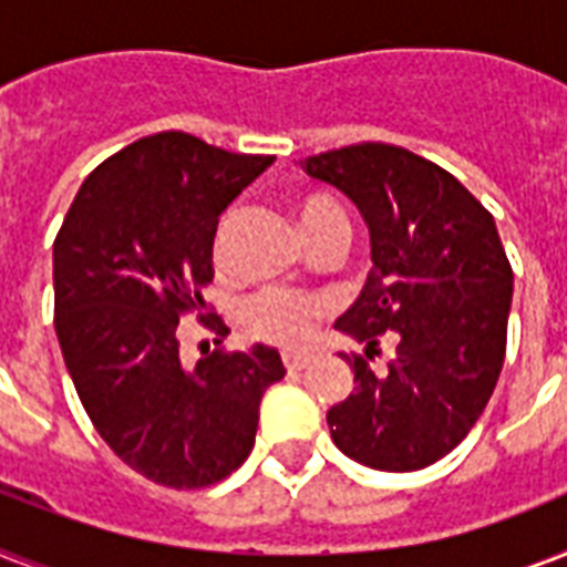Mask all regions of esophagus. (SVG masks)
<instances>
[{
  "mask_svg": "<svg viewBox=\"0 0 567 567\" xmlns=\"http://www.w3.org/2000/svg\"><path fill=\"white\" fill-rule=\"evenodd\" d=\"M282 362L288 371H302V368L311 362V355L309 353H291V350H288V353H282Z\"/></svg>",
  "mask_w": 567,
  "mask_h": 567,
  "instance_id": "34e87169",
  "label": "esophagus"
}]
</instances>
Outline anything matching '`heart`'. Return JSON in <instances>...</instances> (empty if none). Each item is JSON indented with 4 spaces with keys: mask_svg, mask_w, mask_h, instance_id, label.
Masks as SVG:
<instances>
[{
    "mask_svg": "<svg viewBox=\"0 0 567 567\" xmlns=\"http://www.w3.org/2000/svg\"><path fill=\"white\" fill-rule=\"evenodd\" d=\"M297 220L311 247L327 238H350V220H347L344 208L327 194H302L297 199ZM231 214H226L217 223L214 231V258L223 256L226 247V235H229ZM323 315V302L318 297L302 291H288V288H265V291L252 293L244 309H240V323L249 336L267 344L282 347H300L309 341L311 329Z\"/></svg>",
    "mask_w": 567,
    "mask_h": 567,
    "instance_id": "b5f03b06",
    "label": "heart"
}]
</instances>
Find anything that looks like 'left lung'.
I'll return each instance as SVG.
<instances>
[{
	"mask_svg": "<svg viewBox=\"0 0 567 567\" xmlns=\"http://www.w3.org/2000/svg\"><path fill=\"white\" fill-rule=\"evenodd\" d=\"M302 171L347 194L371 229L373 270L336 329L378 353L385 372L347 355L353 394L327 412L341 453L377 471H421L465 439L506 359L512 265L492 212L439 164L403 146L350 144Z\"/></svg>",
	"mask_w": 567,
	"mask_h": 567,
	"instance_id": "8db88e82",
	"label": "left lung"
}]
</instances>
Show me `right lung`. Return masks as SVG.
Listing matches in <instances>:
<instances>
[{"mask_svg": "<svg viewBox=\"0 0 567 567\" xmlns=\"http://www.w3.org/2000/svg\"><path fill=\"white\" fill-rule=\"evenodd\" d=\"M274 155L226 153L185 132L146 135L82 182L52 249L55 332L102 441L146 480L205 488L244 465L258 403L285 377L274 347L214 350L188 371L179 318L220 344L203 288L226 205Z\"/></svg>", "mask_w": 567, "mask_h": 567, "instance_id": "right-lung-1", "label": "right lung"}]
</instances>
